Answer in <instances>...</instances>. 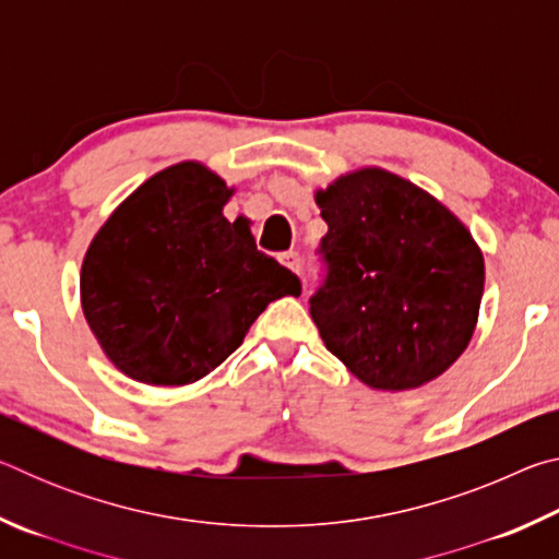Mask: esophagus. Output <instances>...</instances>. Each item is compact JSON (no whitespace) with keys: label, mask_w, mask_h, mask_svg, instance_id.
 Listing matches in <instances>:
<instances>
[{"label":"esophagus","mask_w":559,"mask_h":559,"mask_svg":"<svg viewBox=\"0 0 559 559\" xmlns=\"http://www.w3.org/2000/svg\"><path fill=\"white\" fill-rule=\"evenodd\" d=\"M281 263H283V266H288L290 271H296V273H300V266H302L298 251H283L281 253Z\"/></svg>","instance_id":"34e87169"}]
</instances>
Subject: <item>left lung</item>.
<instances>
[{"instance_id":"left-lung-1","label":"left lung","mask_w":559,"mask_h":559,"mask_svg":"<svg viewBox=\"0 0 559 559\" xmlns=\"http://www.w3.org/2000/svg\"><path fill=\"white\" fill-rule=\"evenodd\" d=\"M328 234L310 316L325 347L374 390H412L466 349L484 296V253L424 189L384 169L316 194Z\"/></svg>"}]
</instances>
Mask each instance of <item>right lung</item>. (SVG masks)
<instances>
[{
  "label": "right lung",
  "mask_w": 559,
  "mask_h": 559,
  "mask_svg": "<svg viewBox=\"0 0 559 559\" xmlns=\"http://www.w3.org/2000/svg\"><path fill=\"white\" fill-rule=\"evenodd\" d=\"M231 189L200 163L150 177L103 224L81 271L93 335L145 384L210 374L271 300L300 296L296 273L222 214Z\"/></svg>",
  "instance_id": "1"
}]
</instances>
